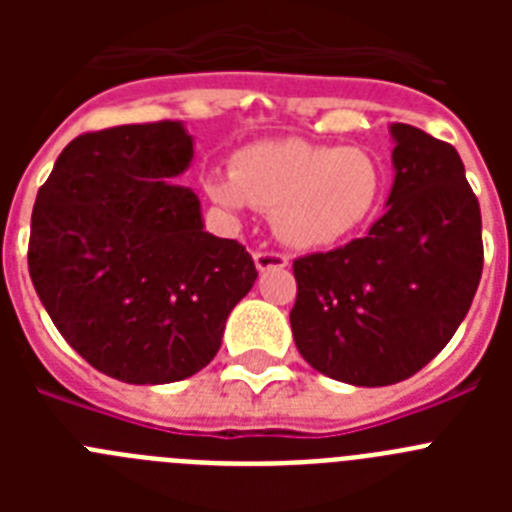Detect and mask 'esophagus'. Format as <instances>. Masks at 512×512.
I'll use <instances>...</instances> for the list:
<instances>
[{"label": "esophagus", "instance_id": "obj_1", "mask_svg": "<svg viewBox=\"0 0 512 512\" xmlns=\"http://www.w3.org/2000/svg\"><path fill=\"white\" fill-rule=\"evenodd\" d=\"M253 261H256V269H259V271L287 269V266H289L287 256H282V253H274V251H259V253H253Z\"/></svg>", "mask_w": 512, "mask_h": 512}]
</instances>
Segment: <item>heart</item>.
Masks as SVG:
<instances>
[{
	"label": "heart",
	"mask_w": 512,
	"mask_h": 512,
	"mask_svg": "<svg viewBox=\"0 0 512 512\" xmlns=\"http://www.w3.org/2000/svg\"><path fill=\"white\" fill-rule=\"evenodd\" d=\"M202 184L230 215H243L248 205L271 212L284 246L323 251L372 223L387 192V169L366 148L282 138L241 148L230 174L207 171Z\"/></svg>",
	"instance_id": "b5f03b06"
}]
</instances>
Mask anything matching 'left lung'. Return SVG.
<instances>
[{
	"label": "left lung",
	"instance_id": "left-lung-1",
	"mask_svg": "<svg viewBox=\"0 0 512 512\" xmlns=\"http://www.w3.org/2000/svg\"><path fill=\"white\" fill-rule=\"evenodd\" d=\"M387 212L369 235L295 261L289 312L302 359L354 387L420 372L467 318L482 277V215L454 146L392 122Z\"/></svg>",
	"mask_w": 512,
	"mask_h": 512
}]
</instances>
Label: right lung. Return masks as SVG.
I'll return each instance as SVG.
<instances>
[{
	"instance_id": "right-lung-1",
	"label": "right lung",
	"mask_w": 512,
	"mask_h": 512,
	"mask_svg": "<svg viewBox=\"0 0 512 512\" xmlns=\"http://www.w3.org/2000/svg\"><path fill=\"white\" fill-rule=\"evenodd\" d=\"M184 122L79 135L38 189L27 266L66 343L128 384L187 379L215 359L225 320L259 271L207 233Z\"/></svg>"
}]
</instances>
